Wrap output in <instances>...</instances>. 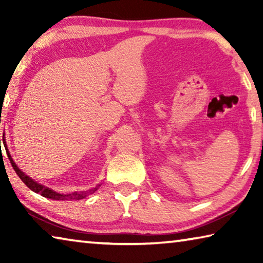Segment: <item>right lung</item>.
I'll return each instance as SVG.
<instances>
[{"label":"right lung","instance_id":"add662e5","mask_svg":"<svg viewBox=\"0 0 263 263\" xmlns=\"http://www.w3.org/2000/svg\"><path fill=\"white\" fill-rule=\"evenodd\" d=\"M7 154H8L9 160H10L12 168H14V171L16 172V174L18 175L20 179L24 182V184L32 191H34V193L42 195L43 197H46L50 199H60V201H74V199H82L88 195L94 194L97 190V188H94V189H89L87 191H81V193H73V194H67V195L58 194V193H55V191H53L50 188H47V186L43 185L41 183H37V182L33 181L32 179H30L28 175H25L24 173L16 166L14 160L11 159V155L9 154V152Z\"/></svg>","mask_w":263,"mask_h":263}]
</instances>
